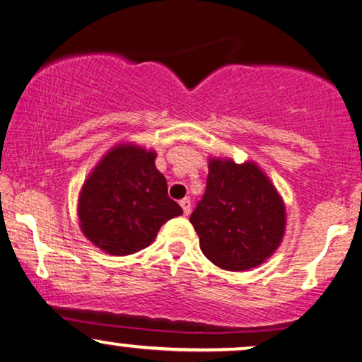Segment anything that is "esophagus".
<instances>
[{
	"label": "esophagus",
	"instance_id": "esophagus-1",
	"mask_svg": "<svg viewBox=\"0 0 362 362\" xmlns=\"http://www.w3.org/2000/svg\"><path fill=\"white\" fill-rule=\"evenodd\" d=\"M180 205L182 208V214H185V215H189L191 214V199L189 198H182Z\"/></svg>",
	"mask_w": 362,
	"mask_h": 362
}]
</instances>
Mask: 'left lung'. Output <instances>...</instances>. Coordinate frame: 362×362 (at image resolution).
Returning <instances> with one entry per match:
<instances>
[{
	"instance_id": "left-lung-1",
	"label": "left lung",
	"mask_w": 362,
	"mask_h": 362,
	"mask_svg": "<svg viewBox=\"0 0 362 362\" xmlns=\"http://www.w3.org/2000/svg\"><path fill=\"white\" fill-rule=\"evenodd\" d=\"M199 247L215 266L247 271L281 244L286 211L269 177L254 163L210 159L206 189L189 216Z\"/></svg>"
}]
</instances>
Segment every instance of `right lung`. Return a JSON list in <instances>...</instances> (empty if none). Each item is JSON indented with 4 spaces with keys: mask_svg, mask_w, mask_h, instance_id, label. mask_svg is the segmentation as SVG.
<instances>
[{
    "mask_svg": "<svg viewBox=\"0 0 362 362\" xmlns=\"http://www.w3.org/2000/svg\"><path fill=\"white\" fill-rule=\"evenodd\" d=\"M154 160V151L120 144L84 181L78 203L81 230L106 254L129 256L146 249L168 220L182 215Z\"/></svg>",
    "mask_w": 362,
    "mask_h": 362,
    "instance_id": "obj_1",
    "label": "right lung"
}]
</instances>
